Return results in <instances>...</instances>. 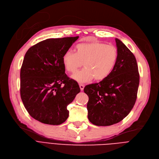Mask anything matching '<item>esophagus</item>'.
Instances as JSON below:
<instances>
[{
  "label": "esophagus",
  "mask_w": 159,
  "mask_h": 159,
  "mask_svg": "<svg viewBox=\"0 0 159 159\" xmlns=\"http://www.w3.org/2000/svg\"><path fill=\"white\" fill-rule=\"evenodd\" d=\"M79 87H80V90L82 91L83 89H84V85L82 84H79Z\"/></svg>",
  "instance_id": "1"
}]
</instances>
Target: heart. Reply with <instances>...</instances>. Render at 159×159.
I'll return each instance as SVG.
<instances>
[{
    "instance_id": "1",
    "label": "heart",
    "mask_w": 159,
    "mask_h": 159,
    "mask_svg": "<svg viewBox=\"0 0 159 159\" xmlns=\"http://www.w3.org/2000/svg\"><path fill=\"white\" fill-rule=\"evenodd\" d=\"M118 51L114 46L93 42L75 46V53L68 51L62 57V64L69 73H73L84 63L85 68L75 73L72 78L85 83L95 79L101 81L110 76L118 59Z\"/></svg>"
}]
</instances>
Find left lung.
Instances as JSON below:
<instances>
[{"label": "left lung", "mask_w": 159, "mask_h": 159, "mask_svg": "<svg viewBox=\"0 0 159 159\" xmlns=\"http://www.w3.org/2000/svg\"><path fill=\"white\" fill-rule=\"evenodd\" d=\"M115 42L119 56L114 70L107 79L84 89L89 97L88 119L98 126L120 122L137 100L140 77L136 58L121 40Z\"/></svg>", "instance_id": "1"}]
</instances>
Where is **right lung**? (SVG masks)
Wrapping results in <instances>:
<instances>
[{"label":"right lung","instance_id":"1","mask_svg":"<svg viewBox=\"0 0 159 159\" xmlns=\"http://www.w3.org/2000/svg\"><path fill=\"white\" fill-rule=\"evenodd\" d=\"M79 37L48 39L31 46L20 69V97L31 116L59 125L69 116L67 106L80 92L77 81L65 73L62 57Z\"/></svg>","mask_w":159,"mask_h":159}]
</instances>
